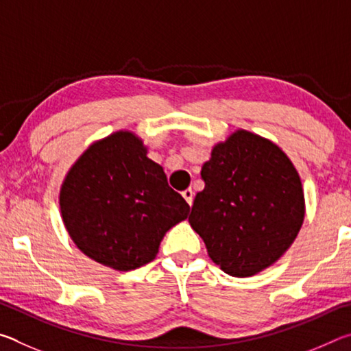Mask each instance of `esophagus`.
Returning <instances> with one entry per match:
<instances>
[{"mask_svg":"<svg viewBox=\"0 0 351 351\" xmlns=\"http://www.w3.org/2000/svg\"><path fill=\"white\" fill-rule=\"evenodd\" d=\"M182 197H184V199L187 201L189 206H192V203H193V190H192V189H186V190H184Z\"/></svg>","mask_w":351,"mask_h":351,"instance_id":"34e87169","label":"esophagus"}]
</instances>
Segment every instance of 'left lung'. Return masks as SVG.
Wrapping results in <instances>:
<instances>
[{
  "label": "left lung",
  "mask_w": 351,
  "mask_h": 351,
  "mask_svg": "<svg viewBox=\"0 0 351 351\" xmlns=\"http://www.w3.org/2000/svg\"><path fill=\"white\" fill-rule=\"evenodd\" d=\"M189 223L226 274L251 277L282 257L305 218L300 176L269 139L237 130L201 169Z\"/></svg>",
  "instance_id": "1"
}]
</instances>
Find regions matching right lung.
Wrapping results in <instances>:
<instances>
[{
	"label": "right lung",
	"instance_id": "right-lung-1",
	"mask_svg": "<svg viewBox=\"0 0 351 351\" xmlns=\"http://www.w3.org/2000/svg\"><path fill=\"white\" fill-rule=\"evenodd\" d=\"M60 210L83 254L132 271L154 260L165 232L187 218L190 207L161 165L147 158L138 136L116 132L91 144L69 169Z\"/></svg>",
	"mask_w": 351,
	"mask_h": 351
}]
</instances>
